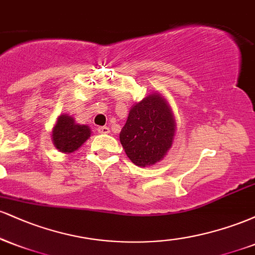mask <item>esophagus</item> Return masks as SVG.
<instances>
[{
  "label": "esophagus",
  "instance_id": "esophagus-1",
  "mask_svg": "<svg viewBox=\"0 0 255 255\" xmlns=\"http://www.w3.org/2000/svg\"><path fill=\"white\" fill-rule=\"evenodd\" d=\"M98 133L109 134L110 133V128L109 127H98Z\"/></svg>",
  "mask_w": 255,
  "mask_h": 255
}]
</instances>
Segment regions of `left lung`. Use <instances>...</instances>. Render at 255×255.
<instances>
[{
  "instance_id": "left-lung-1",
  "label": "left lung",
  "mask_w": 255,
  "mask_h": 255,
  "mask_svg": "<svg viewBox=\"0 0 255 255\" xmlns=\"http://www.w3.org/2000/svg\"><path fill=\"white\" fill-rule=\"evenodd\" d=\"M176 121L164 96L150 93L130 108L120 141L137 166H151L166 156L174 142Z\"/></svg>"
}]
</instances>
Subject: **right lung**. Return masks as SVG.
Instances as JSON below:
<instances>
[{
	"instance_id": "right-lung-1",
	"label": "right lung",
	"mask_w": 255,
	"mask_h": 255,
	"mask_svg": "<svg viewBox=\"0 0 255 255\" xmlns=\"http://www.w3.org/2000/svg\"><path fill=\"white\" fill-rule=\"evenodd\" d=\"M91 136L87 125H79L73 116L62 114L56 120L51 131V139L55 147L62 153H73Z\"/></svg>"
}]
</instances>
